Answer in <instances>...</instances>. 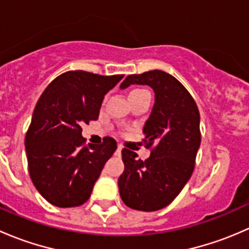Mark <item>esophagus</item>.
<instances>
[{
	"label": "esophagus",
	"mask_w": 249,
	"mask_h": 249,
	"mask_svg": "<svg viewBox=\"0 0 249 249\" xmlns=\"http://www.w3.org/2000/svg\"><path fill=\"white\" fill-rule=\"evenodd\" d=\"M122 149H123L122 145L118 144V147H117V153H118V154H120V153H122Z\"/></svg>",
	"instance_id": "esophagus-1"
}]
</instances>
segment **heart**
Masks as SVG:
<instances>
[{
	"label": "heart",
	"instance_id": "b5f03b06",
	"mask_svg": "<svg viewBox=\"0 0 249 249\" xmlns=\"http://www.w3.org/2000/svg\"><path fill=\"white\" fill-rule=\"evenodd\" d=\"M140 91H144V90H139V89H137V90H134V91H132L131 94H135V92H140ZM131 94H130V95H131Z\"/></svg>",
	"mask_w": 249,
	"mask_h": 249
}]
</instances>
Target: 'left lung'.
Here are the masks:
<instances>
[{"instance_id": "1", "label": "left lung", "mask_w": 249, "mask_h": 249, "mask_svg": "<svg viewBox=\"0 0 249 249\" xmlns=\"http://www.w3.org/2000/svg\"><path fill=\"white\" fill-rule=\"evenodd\" d=\"M131 84L148 85L154 91V106L143 126V142L152 152L143 161L132 150H122L125 169L118 187L127 207L152 212L170 205L194 171L201 143L200 113L189 91L166 72L131 74L120 89Z\"/></svg>"}]
</instances>
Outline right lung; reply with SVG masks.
Segmentation results:
<instances>
[{
    "mask_svg": "<svg viewBox=\"0 0 249 249\" xmlns=\"http://www.w3.org/2000/svg\"><path fill=\"white\" fill-rule=\"evenodd\" d=\"M123 77L65 72L37 101L25 147L32 183L52 205L65 208L87 202L117 149L112 137H105L100 145H85L82 125L99 118L105 95Z\"/></svg>",
    "mask_w": 249,
    "mask_h": 249,
    "instance_id": "1",
    "label": "right lung"
}]
</instances>
